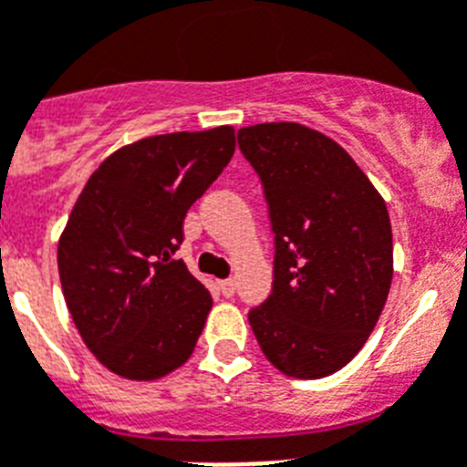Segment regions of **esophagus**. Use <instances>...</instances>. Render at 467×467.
<instances>
[{
  "label": "esophagus",
  "instance_id": "34e87169",
  "mask_svg": "<svg viewBox=\"0 0 467 467\" xmlns=\"http://www.w3.org/2000/svg\"><path fill=\"white\" fill-rule=\"evenodd\" d=\"M219 291H222L224 296H234V294H236V281H234V279L219 281Z\"/></svg>",
  "mask_w": 467,
  "mask_h": 467
}]
</instances>
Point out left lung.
I'll use <instances>...</instances> for the list:
<instances>
[{
  "instance_id": "obj_1",
  "label": "left lung",
  "mask_w": 467,
  "mask_h": 467,
  "mask_svg": "<svg viewBox=\"0 0 467 467\" xmlns=\"http://www.w3.org/2000/svg\"><path fill=\"white\" fill-rule=\"evenodd\" d=\"M275 229V288L248 319L269 363L296 379L334 375L375 329L394 276L387 202L337 140L303 123L238 130Z\"/></svg>"
}]
</instances>
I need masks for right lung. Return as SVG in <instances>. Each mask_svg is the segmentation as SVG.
Returning a JSON list of instances; mask_svg holds the SVG:
<instances>
[{"label":"right lung","mask_w":467,"mask_h":467,"mask_svg":"<svg viewBox=\"0 0 467 467\" xmlns=\"http://www.w3.org/2000/svg\"><path fill=\"white\" fill-rule=\"evenodd\" d=\"M234 150V126L142 138L80 191L57 250L61 291L83 344L114 375L161 379L195 350L212 296L173 253Z\"/></svg>","instance_id":"add662e5"}]
</instances>
